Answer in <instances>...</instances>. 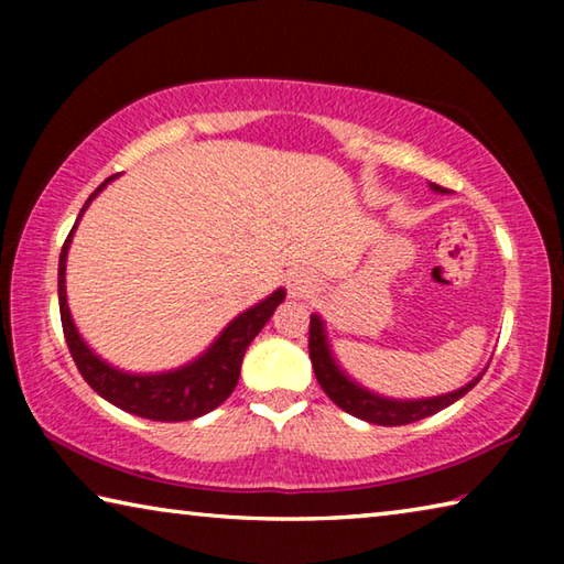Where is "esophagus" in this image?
I'll list each match as a JSON object with an SVG mask.
<instances>
[{
    "instance_id": "1",
    "label": "esophagus",
    "mask_w": 564,
    "mask_h": 564,
    "mask_svg": "<svg viewBox=\"0 0 564 564\" xmlns=\"http://www.w3.org/2000/svg\"><path fill=\"white\" fill-rule=\"evenodd\" d=\"M289 291L295 299H305L311 293V279L305 273H291L289 279Z\"/></svg>"
}]
</instances>
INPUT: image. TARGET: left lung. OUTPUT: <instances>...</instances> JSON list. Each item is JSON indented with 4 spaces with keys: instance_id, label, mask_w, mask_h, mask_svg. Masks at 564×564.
I'll return each mask as SVG.
<instances>
[{
    "instance_id": "obj_1",
    "label": "left lung",
    "mask_w": 564,
    "mask_h": 564,
    "mask_svg": "<svg viewBox=\"0 0 564 564\" xmlns=\"http://www.w3.org/2000/svg\"><path fill=\"white\" fill-rule=\"evenodd\" d=\"M433 188L443 191V186H435V184ZM308 350H311V362H313V370H316L318 383L323 390H326V395L333 400V403L346 410V413L356 415L360 420H368V423L373 425H408L427 415H435L437 410H443L447 405H453L455 400H460L467 390L480 380L475 378L473 383L455 390V393L425 398V400H388L376 393H368L366 388H360L352 383V380H348L346 373L336 366L326 340V330H323V321L318 316H311Z\"/></svg>"
}]
</instances>
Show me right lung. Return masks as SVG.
Returning <instances> with one entry per match:
<instances>
[{
  "mask_svg": "<svg viewBox=\"0 0 564 564\" xmlns=\"http://www.w3.org/2000/svg\"><path fill=\"white\" fill-rule=\"evenodd\" d=\"M117 174L109 176L104 184L94 191L89 202L84 204L82 214L87 212L91 198L109 184ZM79 214V218H82ZM76 218V221H79ZM76 228V224H74ZM74 228L66 236L59 256V313H62V328L66 346H69L72 358L79 368L82 378L97 390V393L109 400L111 405H117L127 413H133L139 417L161 420V423H181V420H194L198 415L212 413L224 400L234 393L241 376V362L246 356V348L251 346V340L259 336L261 328L273 316L275 305H279L285 293L279 289L271 293L269 299L261 301L253 308L241 313L236 321L228 323L221 336L208 348L202 358L188 362V366L171 370V373L159 376H131L121 373V370L111 368L109 362L94 356L87 343L82 340L79 330H76L69 305H66V289H64V269H66V251H69Z\"/></svg>",
  "mask_w": 564,
  "mask_h": 564,
  "instance_id": "obj_1",
  "label": "right lung"
}]
</instances>
